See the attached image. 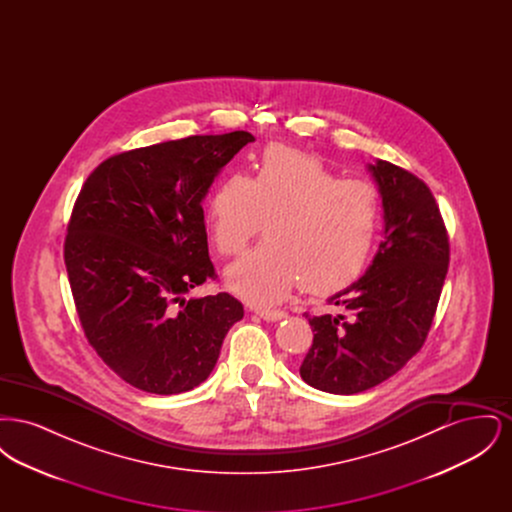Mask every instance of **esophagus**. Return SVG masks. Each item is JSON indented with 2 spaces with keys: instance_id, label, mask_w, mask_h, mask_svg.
Here are the masks:
<instances>
[{
  "instance_id": "1",
  "label": "esophagus",
  "mask_w": 512,
  "mask_h": 512,
  "mask_svg": "<svg viewBox=\"0 0 512 512\" xmlns=\"http://www.w3.org/2000/svg\"><path fill=\"white\" fill-rule=\"evenodd\" d=\"M257 315L267 322H278V320L286 318L284 311H257Z\"/></svg>"
}]
</instances>
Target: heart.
Returning <instances> with one entry per match:
<instances>
[{
  "instance_id": "obj_1",
  "label": "heart",
  "mask_w": 512,
  "mask_h": 512,
  "mask_svg": "<svg viewBox=\"0 0 512 512\" xmlns=\"http://www.w3.org/2000/svg\"><path fill=\"white\" fill-rule=\"evenodd\" d=\"M380 213V195L368 182L340 180L317 157L272 146L253 178H222L207 220L220 255H238L265 220L267 242L228 268L226 282L267 307L303 282L313 293L351 284L368 263Z\"/></svg>"
}]
</instances>
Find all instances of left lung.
I'll use <instances>...</instances> for the list:
<instances>
[{"mask_svg": "<svg viewBox=\"0 0 512 512\" xmlns=\"http://www.w3.org/2000/svg\"><path fill=\"white\" fill-rule=\"evenodd\" d=\"M366 169L382 197L384 240L365 274L328 297L343 313L305 315L315 338L299 374L336 395L382 384L420 351L449 265V240L430 188L382 159Z\"/></svg>", "mask_w": 512, "mask_h": 512, "instance_id": "left-lung-1", "label": "left lung"}]
</instances>
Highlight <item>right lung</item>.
I'll use <instances>...</instances> for the list:
<instances>
[{
    "label": "right lung",
    "instance_id": "1",
    "mask_svg": "<svg viewBox=\"0 0 512 512\" xmlns=\"http://www.w3.org/2000/svg\"><path fill=\"white\" fill-rule=\"evenodd\" d=\"M255 138L236 130L124 151L92 172L74 203L65 265L76 313L103 363L138 390H194L217 365L244 305L215 278L203 199Z\"/></svg>",
    "mask_w": 512,
    "mask_h": 512
}]
</instances>
